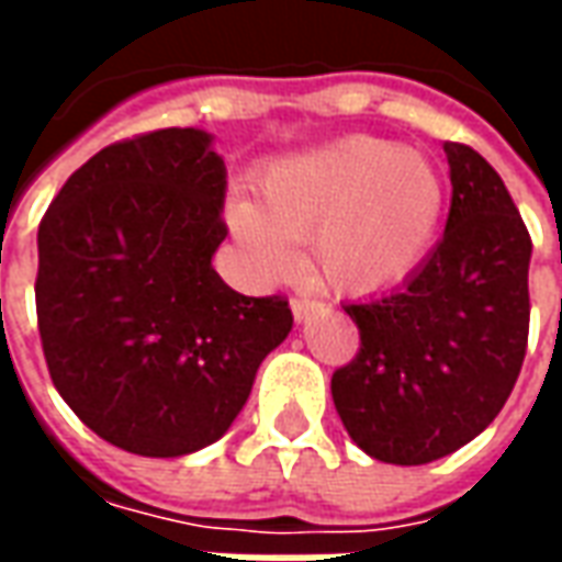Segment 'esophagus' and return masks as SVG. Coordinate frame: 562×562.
<instances>
[{
  "mask_svg": "<svg viewBox=\"0 0 562 562\" xmlns=\"http://www.w3.org/2000/svg\"><path fill=\"white\" fill-rule=\"evenodd\" d=\"M318 310L316 301H310V297H292V316L294 322H306V318L313 316Z\"/></svg>",
  "mask_w": 562,
  "mask_h": 562,
  "instance_id": "34e87169",
  "label": "esophagus"
}]
</instances>
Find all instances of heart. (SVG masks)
<instances>
[{
  "instance_id": "obj_1",
  "label": "heart",
  "mask_w": 562,
  "mask_h": 562,
  "mask_svg": "<svg viewBox=\"0 0 562 562\" xmlns=\"http://www.w3.org/2000/svg\"><path fill=\"white\" fill-rule=\"evenodd\" d=\"M258 201L234 195L228 228L265 280L310 265L334 292L382 294L422 268L446 216V177L422 149L349 135L270 161Z\"/></svg>"
}]
</instances>
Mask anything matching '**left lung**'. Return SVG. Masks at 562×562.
Masks as SVG:
<instances>
[{
	"label": "left lung",
	"mask_w": 562,
	"mask_h": 562,
	"mask_svg": "<svg viewBox=\"0 0 562 562\" xmlns=\"http://www.w3.org/2000/svg\"><path fill=\"white\" fill-rule=\"evenodd\" d=\"M446 234L401 289L346 304L361 330L330 379L346 434L370 458L418 467L494 422L518 382L530 330L532 244L499 173L446 144Z\"/></svg>",
	"instance_id": "1"
}]
</instances>
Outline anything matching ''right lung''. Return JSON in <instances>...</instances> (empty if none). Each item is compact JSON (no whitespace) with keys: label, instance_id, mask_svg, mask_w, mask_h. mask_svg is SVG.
Wrapping results in <instances>:
<instances>
[{"label":"right lung","instance_id":"add662e5","mask_svg":"<svg viewBox=\"0 0 562 562\" xmlns=\"http://www.w3.org/2000/svg\"><path fill=\"white\" fill-rule=\"evenodd\" d=\"M225 177L210 132L159 128L99 149L38 225L50 379L92 434L140 458L228 434L292 330L289 301L246 297L213 270Z\"/></svg>","mask_w":562,"mask_h":562}]
</instances>
